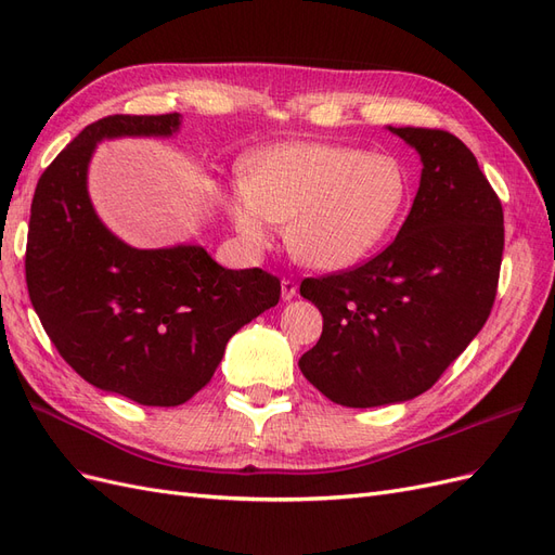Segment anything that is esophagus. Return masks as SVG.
<instances>
[{
  "mask_svg": "<svg viewBox=\"0 0 555 555\" xmlns=\"http://www.w3.org/2000/svg\"><path fill=\"white\" fill-rule=\"evenodd\" d=\"M296 292H298V284L294 280H289V278H284L282 280V298L284 300H292L296 296Z\"/></svg>",
  "mask_w": 555,
  "mask_h": 555,
  "instance_id": "obj_1",
  "label": "esophagus"
}]
</instances>
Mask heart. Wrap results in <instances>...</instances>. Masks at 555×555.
<instances>
[{"label":"heart","mask_w":555,"mask_h":555,"mask_svg":"<svg viewBox=\"0 0 555 555\" xmlns=\"http://www.w3.org/2000/svg\"><path fill=\"white\" fill-rule=\"evenodd\" d=\"M410 176L389 153L335 143H280L245 162L243 182L227 194V212L255 247L287 222L294 257L340 271L389 236L405 210Z\"/></svg>","instance_id":"b5f03b06"}]
</instances>
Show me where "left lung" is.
<instances>
[{
    "mask_svg": "<svg viewBox=\"0 0 555 555\" xmlns=\"http://www.w3.org/2000/svg\"><path fill=\"white\" fill-rule=\"evenodd\" d=\"M422 155L408 220L379 255L300 282L324 317L300 373L345 408H377L428 391L491 314L505 224L469 147L442 129L389 127Z\"/></svg>",
    "mask_w": 555,
    "mask_h": 555,
    "instance_id": "1",
    "label": "left lung"
}]
</instances>
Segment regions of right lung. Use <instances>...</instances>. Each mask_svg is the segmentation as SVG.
Listing matches in <instances>:
<instances>
[{
    "label": "right lung",
    "mask_w": 555,
    "mask_h": 555,
    "mask_svg": "<svg viewBox=\"0 0 555 555\" xmlns=\"http://www.w3.org/2000/svg\"><path fill=\"white\" fill-rule=\"evenodd\" d=\"M178 127L180 115L166 113L108 115L82 129L37 182L25 255L29 300L60 357L96 389L153 408L204 389L231 335L280 300V280L261 268L231 271L198 245L137 249L96 217V143Z\"/></svg>",
    "instance_id": "1"
}]
</instances>
